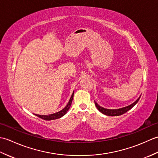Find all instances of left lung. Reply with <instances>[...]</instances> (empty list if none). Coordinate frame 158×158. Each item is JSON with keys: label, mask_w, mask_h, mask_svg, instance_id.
Returning <instances> with one entry per match:
<instances>
[{"label": "left lung", "mask_w": 158, "mask_h": 158, "mask_svg": "<svg viewBox=\"0 0 158 158\" xmlns=\"http://www.w3.org/2000/svg\"><path fill=\"white\" fill-rule=\"evenodd\" d=\"M140 98V96L136 100L135 102L131 104L130 105H128L126 107H123V108H121V109H107L105 108H103L102 106H100L99 105H98V103L96 102L95 101H94V103L96 108L98 109L99 111L101 112L103 114H105V115H108V116H119L121 115H123V113H126L127 111H128L130 109H132V107L139 102Z\"/></svg>", "instance_id": "1"}]
</instances>
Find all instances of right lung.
Returning <instances> with one entry per match:
<instances>
[{
	"mask_svg": "<svg viewBox=\"0 0 158 158\" xmlns=\"http://www.w3.org/2000/svg\"><path fill=\"white\" fill-rule=\"evenodd\" d=\"M73 96H74V92L73 93L71 97H70L69 101L68 104L66 105V106L62 110H60L59 112H57V113H53V114H50V115H36V114L35 115L37 117H40V118L45 119V120H48V121L60 118V117H62V116L64 115L65 114L67 113V111L69 110V109H70V105H71V104H72L73 99Z\"/></svg>",
	"mask_w": 158,
	"mask_h": 158,
	"instance_id": "1",
	"label": "right lung"
}]
</instances>
